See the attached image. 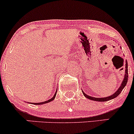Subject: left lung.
<instances>
[{"mask_svg":"<svg viewBox=\"0 0 134 134\" xmlns=\"http://www.w3.org/2000/svg\"><path fill=\"white\" fill-rule=\"evenodd\" d=\"M125 77H124V79L123 80L122 83H121L120 87L118 89V90L116 91V92L114 94L111 95L110 96H108V97H105V98H94V97L92 96H90L88 95H87L86 94H85L82 91L83 94L84 96L86 97V98H88V99H91V100H93V101H109L110 99H113V98H116V96H118V95L120 94V93H121V91L123 90V89L125 87L127 83V81H128V77H129V74H128V64H127V62H126V64H125Z\"/></svg>","mask_w":134,"mask_h":134,"instance_id":"8db88e82","label":"left lung"}]
</instances>
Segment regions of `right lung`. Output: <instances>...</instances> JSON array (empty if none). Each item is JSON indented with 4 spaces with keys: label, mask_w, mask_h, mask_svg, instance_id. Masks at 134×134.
<instances>
[{
    "label": "right lung",
    "mask_w": 134,
    "mask_h": 134,
    "mask_svg": "<svg viewBox=\"0 0 134 134\" xmlns=\"http://www.w3.org/2000/svg\"><path fill=\"white\" fill-rule=\"evenodd\" d=\"M56 94H57V91H56V93H55V95H54V96H53V98H51V99H49V100H48V101H44V102H42V103H33V104H36V105H38V104H42L47 103H49V102H50V101H53V99H55V96H56Z\"/></svg>",
    "instance_id": "add662e5"
}]
</instances>
